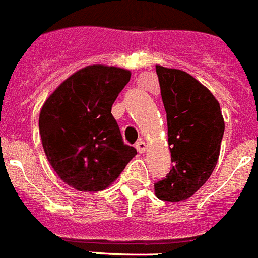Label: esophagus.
I'll return each mask as SVG.
<instances>
[{
    "label": "esophagus",
    "mask_w": 258,
    "mask_h": 258,
    "mask_svg": "<svg viewBox=\"0 0 258 258\" xmlns=\"http://www.w3.org/2000/svg\"><path fill=\"white\" fill-rule=\"evenodd\" d=\"M136 149H137V152L139 153H145L146 152V144L145 141H142V140H140L137 144H136Z\"/></svg>",
    "instance_id": "34e87169"
}]
</instances>
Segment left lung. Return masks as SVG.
I'll return each instance as SVG.
<instances>
[{
    "label": "left lung",
    "instance_id": "obj_1",
    "mask_svg": "<svg viewBox=\"0 0 258 258\" xmlns=\"http://www.w3.org/2000/svg\"><path fill=\"white\" fill-rule=\"evenodd\" d=\"M173 166L154 184L160 200L189 199L211 177L220 156L225 123L218 101L186 72L157 65Z\"/></svg>",
    "mask_w": 258,
    "mask_h": 258
}]
</instances>
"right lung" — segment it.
Wrapping results in <instances>:
<instances>
[{
	"label": "right lung",
	"instance_id": "add662e5",
	"mask_svg": "<svg viewBox=\"0 0 258 258\" xmlns=\"http://www.w3.org/2000/svg\"><path fill=\"white\" fill-rule=\"evenodd\" d=\"M131 72L90 65L67 78L41 109L40 135L51 168L80 191L104 190L137 154L123 144L112 105Z\"/></svg>",
	"mask_w": 258,
	"mask_h": 258
}]
</instances>
